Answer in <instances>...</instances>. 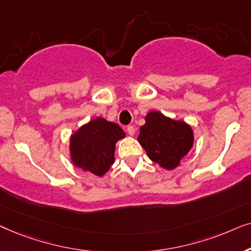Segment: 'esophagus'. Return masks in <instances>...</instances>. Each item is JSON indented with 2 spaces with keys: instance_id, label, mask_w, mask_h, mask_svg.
<instances>
[{
  "instance_id": "obj_1",
  "label": "esophagus",
  "mask_w": 251,
  "mask_h": 251,
  "mask_svg": "<svg viewBox=\"0 0 251 251\" xmlns=\"http://www.w3.org/2000/svg\"><path fill=\"white\" fill-rule=\"evenodd\" d=\"M127 133H128V135L133 136V135L135 134V128L133 127V126H128V127H127Z\"/></svg>"
}]
</instances>
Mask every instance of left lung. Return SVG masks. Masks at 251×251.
<instances>
[{
	"instance_id": "1",
	"label": "left lung",
	"mask_w": 251,
	"mask_h": 251,
	"mask_svg": "<svg viewBox=\"0 0 251 251\" xmlns=\"http://www.w3.org/2000/svg\"><path fill=\"white\" fill-rule=\"evenodd\" d=\"M140 127L138 141L147 155L160 168L175 170L194 146V131L188 124L150 111Z\"/></svg>"
}]
</instances>
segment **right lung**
I'll list each match as a JSON object with an SVG mask.
<instances>
[{
	"mask_svg": "<svg viewBox=\"0 0 251 251\" xmlns=\"http://www.w3.org/2000/svg\"><path fill=\"white\" fill-rule=\"evenodd\" d=\"M124 138L118 124L98 117L70 136V158L75 168L103 176L115 163L116 143Z\"/></svg>",
	"mask_w": 251,
	"mask_h": 251,
	"instance_id": "1",
	"label": "right lung"
}]
</instances>
